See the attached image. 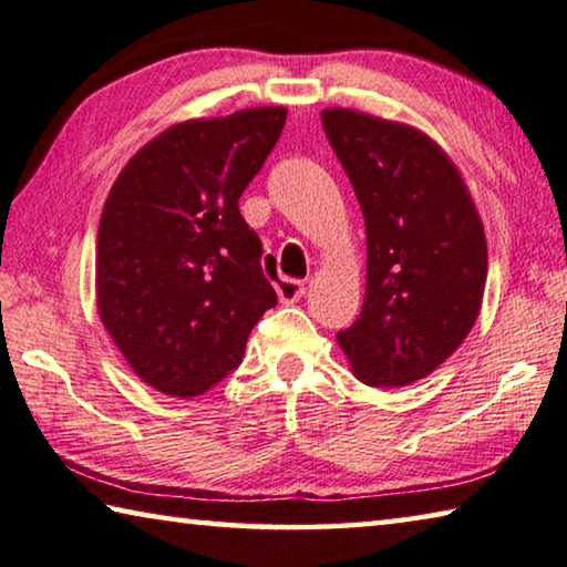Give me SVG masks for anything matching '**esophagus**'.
Instances as JSON below:
<instances>
[{
  "mask_svg": "<svg viewBox=\"0 0 567 567\" xmlns=\"http://www.w3.org/2000/svg\"><path fill=\"white\" fill-rule=\"evenodd\" d=\"M276 293L281 303H296L303 296V284L296 281V278H281L276 284Z\"/></svg>",
  "mask_w": 567,
  "mask_h": 567,
  "instance_id": "esophagus-1",
  "label": "esophagus"
}]
</instances>
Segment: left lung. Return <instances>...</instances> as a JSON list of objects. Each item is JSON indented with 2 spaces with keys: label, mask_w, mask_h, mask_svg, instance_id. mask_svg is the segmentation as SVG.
<instances>
[{
  "label": "left lung",
  "mask_w": 567,
  "mask_h": 567,
  "mask_svg": "<svg viewBox=\"0 0 567 567\" xmlns=\"http://www.w3.org/2000/svg\"><path fill=\"white\" fill-rule=\"evenodd\" d=\"M321 125L367 223L364 306L337 341L359 382H420L480 317L487 244L477 206L422 130L349 107L321 110Z\"/></svg>",
  "instance_id": "1"
}]
</instances>
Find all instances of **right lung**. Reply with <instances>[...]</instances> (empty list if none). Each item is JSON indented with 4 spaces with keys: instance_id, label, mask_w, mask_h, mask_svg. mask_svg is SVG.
<instances>
[{
    "instance_id": "add662e5",
    "label": "right lung",
    "mask_w": 567,
    "mask_h": 567,
    "mask_svg": "<svg viewBox=\"0 0 567 567\" xmlns=\"http://www.w3.org/2000/svg\"><path fill=\"white\" fill-rule=\"evenodd\" d=\"M286 107L175 123L113 183L95 248L97 313L137 379L175 399L206 394L244 359L276 306L261 240L238 198L276 145Z\"/></svg>"
}]
</instances>
